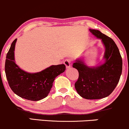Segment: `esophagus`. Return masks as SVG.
I'll return each mask as SVG.
<instances>
[{
    "mask_svg": "<svg viewBox=\"0 0 129 129\" xmlns=\"http://www.w3.org/2000/svg\"><path fill=\"white\" fill-rule=\"evenodd\" d=\"M71 63H72V61H71V60L69 59H66L63 61V63L66 65L67 68H69L71 66Z\"/></svg>",
    "mask_w": 129,
    "mask_h": 129,
    "instance_id": "obj_1",
    "label": "esophagus"
}]
</instances>
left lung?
<instances>
[{
	"instance_id": "8db88e82",
	"label": "left lung",
	"mask_w": 129,
	"mask_h": 129,
	"mask_svg": "<svg viewBox=\"0 0 129 129\" xmlns=\"http://www.w3.org/2000/svg\"><path fill=\"white\" fill-rule=\"evenodd\" d=\"M90 32L102 40L106 51V62L97 67L87 66L78 59L73 67L78 70L79 78L75 87L78 94L87 100H98L108 96L119 82L122 73V60L118 47L113 40L96 29Z\"/></svg>"
}]
</instances>
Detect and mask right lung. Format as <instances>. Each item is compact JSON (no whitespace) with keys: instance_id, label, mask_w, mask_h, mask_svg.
Here are the masks:
<instances>
[{"instance_id":"obj_1","label":"right lung","mask_w":129,"mask_h":129,"mask_svg":"<svg viewBox=\"0 0 129 129\" xmlns=\"http://www.w3.org/2000/svg\"><path fill=\"white\" fill-rule=\"evenodd\" d=\"M17 39L11 44L5 60V71L11 89L25 100L39 101L48 96L54 80L66 70L64 64L51 66L42 72L29 73L24 72L14 61V48Z\"/></svg>"}]
</instances>
